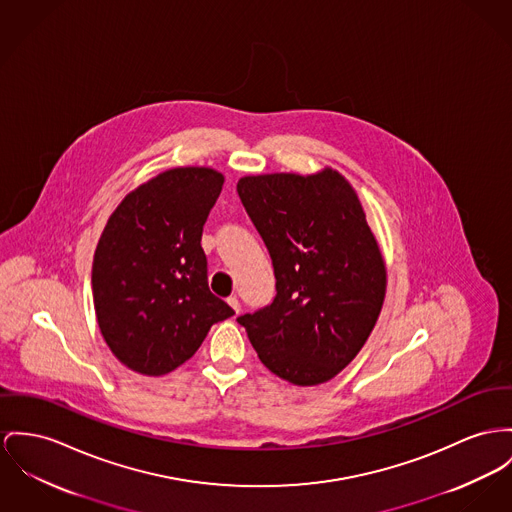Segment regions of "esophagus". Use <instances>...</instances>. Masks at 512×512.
I'll return each instance as SVG.
<instances>
[{
	"instance_id": "obj_1",
	"label": "esophagus",
	"mask_w": 512,
	"mask_h": 512,
	"mask_svg": "<svg viewBox=\"0 0 512 512\" xmlns=\"http://www.w3.org/2000/svg\"><path fill=\"white\" fill-rule=\"evenodd\" d=\"M227 303H229V307L233 308V310H235V312H237V314H239L240 303H239V299H237V297H229V299H227Z\"/></svg>"
}]
</instances>
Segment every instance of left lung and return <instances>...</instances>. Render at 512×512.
I'll list each match as a JSON object with an SVG mask.
<instances>
[{
  "instance_id": "8db88e82",
  "label": "left lung",
  "mask_w": 512,
  "mask_h": 512,
  "mask_svg": "<svg viewBox=\"0 0 512 512\" xmlns=\"http://www.w3.org/2000/svg\"><path fill=\"white\" fill-rule=\"evenodd\" d=\"M275 273L272 305L237 318L260 361L297 386L345 369L375 328L386 268L351 184L334 169L237 184Z\"/></svg>"
}]
</instances>
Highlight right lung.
I'll list each match as a JSON object with an SVG mask.
<instances>
[{
	"instance_id": "right-lung-1",
	"label": "right lung",
	"mask_w": 512,
	"mask_h": 512,
	"mask_svg": "<svg viewBox=\"0 0 512 512\" xmlns=\"http://www.w3.org/2000/svg\"><path fill=\"white\" fill-rule=\"evenodd\" d=\"M223 182L207 167L161 172L106 221L91 275L97 322L116 359L139 375L171 373L235 314L209 291L202 248Z\"/></svg>"
}]
</instances>
